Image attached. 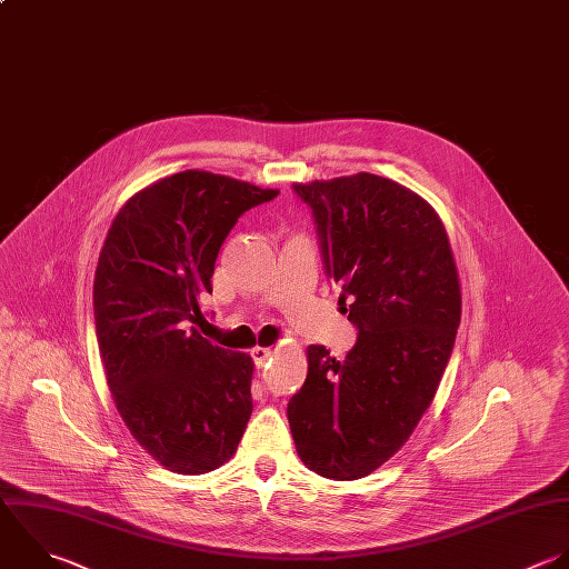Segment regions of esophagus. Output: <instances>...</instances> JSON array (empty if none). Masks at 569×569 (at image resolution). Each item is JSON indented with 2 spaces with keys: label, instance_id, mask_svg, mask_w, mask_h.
<instances>
[{
  "label": "esophagus",
  "instance_id": "obj_1",
  "mask_svg": "<svg viewBox=\"0 0 569 569\" xmlns=\"http://www.w3.org/2000/svg\"><path fill=\"white\" fill-rule=\"evenodd\" d=\"M271 356H273V351H271L269 347H256V349H251V358H253V362H256L258 369L264 367V365L271 360Z\"/></svg>",
  "mask_w": 569,
  "mask_h": 569
}]
</instances>
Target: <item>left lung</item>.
I'll return each mask as SVG.
<instances>
[{"instance_id":"obj_1","label":"left lung","mask_w":569,"mask_h":569,"mask_svg":"<svg viewBox=\"0 0 569 569\" xmlns=\"http://www.w3.org/2000/svg\"><path fill=\"white\" fill-rule=\"evenodd\" d=\"M311 209L325 273L358 329L345 360L307 349L287 405L302 462L356 480L389 460L431 405L460 325V287L436 211L393 180L358 173L293 184Z\"/></svg>"}]
</instances>
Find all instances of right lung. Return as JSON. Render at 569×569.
<instances>
[{
    "label": "right lung",
    "instance_id": "obj_1",
    "mask_svg": "<svg viewBox=\"0 0 569 569\" xmlns=\"http://www.w3.org/2000/svg\"><path fill=\"white\" fill-rule=\"evenodd\" d=\"M278 196L227 176L182 171L136 193L104 240L93 313L116 407L167 469L227 462L253 411V360L202 338L216 258L238 218Z\"/></svg>",
    "mask_w": 569,
    "mask_h": 569
}]
</instances>
